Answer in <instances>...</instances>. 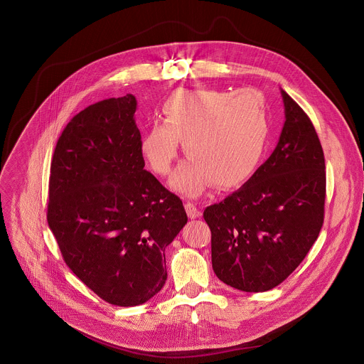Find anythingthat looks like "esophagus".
I'll return each mask as SVG.
<instances>
[{"label":"esophagus","mask_w":364,"mask_h":364,"mask_svg":"<svg viewBox=\"0 0 364 364\" xmlns=\"http://www.w3.org/2000/svg\"><path fill=\"white\" fill-rule=\"evenodd\" d=\"M186 210L190 219H197L201 216V208L196 202H186Z\"/></svg>","instance_id":"obj_1"}]
</instances>
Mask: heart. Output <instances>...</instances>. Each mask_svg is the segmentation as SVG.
I'll list each match as a JSON object with an SVG mask.
<instances>
[{"label": "heart", "mask_w": 364, "mask_h": 364, "mask_svg": "<svg viewBox=\"0 0 364 364\" xmlns=\"http://www.w3.org/2000/svg\"><path fill=\"white\" fill-rule=\"evenodd\" d=\"M163 120L145 131L141 154L156 174L166 176L181 139L190 159L176 170L171 187L193 197L210 181L222 190L242 184L261 161L269 136L267 103L250 87L177 90L163 105Z\"/></svg>", "instance_id": "b5f03b06"}]
</instances>
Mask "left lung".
<instances>
[{
	"label": "left lung",
	"instance_id": "8db88e82",
	"mask_svg": "<svg viewBox=\"0 0 364 364\" xmlns=\"http://www.w3.org/2000/svg\"><path fill=\"white\" fill-rule=\"evenodd\" d=\"M281 93L286 120L275 151L237 191L203 210L213 272L242 291L282 283L323 228V146L309 116Z\"/></svg>",
	"mask_w": 364,
	"mask_h": 364
}]
</instances>
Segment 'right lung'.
I'll return each instance as SVG.
<instances>
[{
    "label": "right lung",
    "instance_id": "1",
    "mask_svg": "<svg viewBox=\"0 0 364 364\" xmlns=\"http://www.w3.org/2000/svg\"><path fill=\"white\" fill-rule=\"evenodd\" d=\"M132 95L67 124L50 167L47 222L70 269L105 301L132 307L167 279L164 248L187 223L181 200L144 168Z\"/></svg>",
    "mask_w": 364,
    "mask_h": 364
}]
</instances>
